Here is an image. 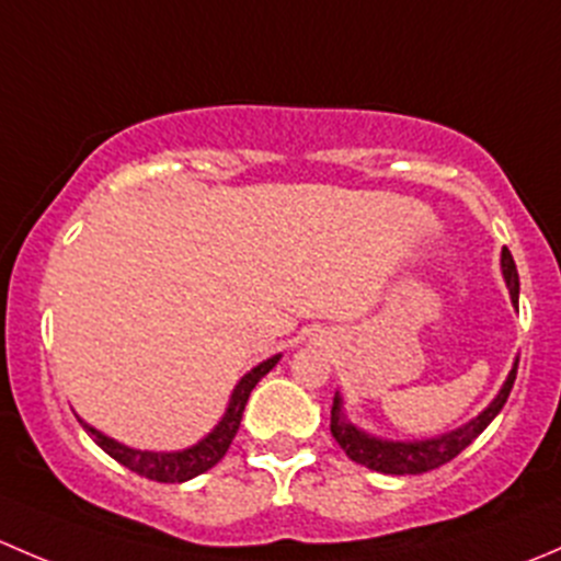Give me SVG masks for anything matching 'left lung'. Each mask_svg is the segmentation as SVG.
<instances>
[{"label": "left lung", "mask_w": 561, "mask_h": 561, "mask_svg": "<svg viewBox=\"0 0 561 561\" xmlns=\"http://www.w3.org/2000/svg\"><path fill=\"white\" fill-rule=\"evenodd\" d=\"M502 274H505L507 287H511L513 304H518V271L513 263V254L507 249H502ZM518 364L513 366V371L507 375L505 386H502L500 396L480 412L474 421H469L463 428L443 434V437L434 439H417V443H388V439L369 437V434L358 432L353 423L344 421L342 415V399H333L331 407V434L339 443V448L344 450L355 463H364L366 469H375V472L386 474H423L432 472V469L443 467V463L454 461L467 445H472V439H478L483 434V428L500 415V410L505 407L507 396H511L513 382H516Z\"/></svg>", "instance_id": "1"}]
</instances>
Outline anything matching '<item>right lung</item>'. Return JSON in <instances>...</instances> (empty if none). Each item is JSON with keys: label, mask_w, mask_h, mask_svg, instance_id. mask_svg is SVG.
<instances>
[{"label": "right lung", "mask_w": 561, "mask_h": 561, "mask_svg": "<svg viewBox=\"0 0 561 561\" xmlns=\"http://www.w3.org/2000/svg\"><path fill=\"white\" fill-rule=\"evenodd\" d=\"M276 360H279V355L263 360V364L254 366L249 375L241 377V382L236 386L233 396H230L228 412H225V417L219 421V426L214 428L206 439H201V443L192 445V448L179 450V454H151V450H133V448H127V445H122V443H116V439L100 434L98 428L87 426V423H83V428H87L89 437H92L107 456L116 458V461L122 463V467H127L129 472L140 474V478L157 480V483H184V480L197 478V474H203L206 469H211L217 461H222V456L228 454L230 443H233L236 434H239L241 415H244L249 393H252V388L257 386V382L263 380L271 369H274Z\"/></svg>", "instance_id": "1"}]
</instances>
